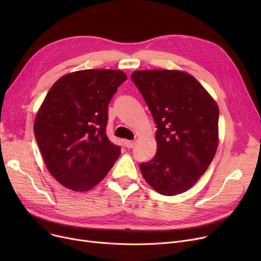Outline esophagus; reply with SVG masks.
<instances>
[{
    "instance_id": "34e87169",
    "label": "esophagus",
    "mask_w": 261,
    "mask_h": 261,
    "mask_svg": "<svg viewBox=\"0 0 261 261\" xmlns=\"http://www.w3.org/2000/svg\"><path fill=\"white\" fill-rule=\"evenodd\" d=\"M125 145H126L127 148L131 149V148H133V147L135 146V142H134V141H126V142H125Z\"/></svg>"
}]
</instances>
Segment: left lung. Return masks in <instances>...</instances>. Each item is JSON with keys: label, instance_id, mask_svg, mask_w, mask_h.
Here are the masks:
<instances>
[{"label": "left lung", "instance_id": "obj_1", "mask_svg": "<svg viewBox=\"0 0 261 261\" xmlns=\"http://www.w3.org/2000/svg\"><path fill=\"white\" fill-rule=\"evenodd\" d=\"M131 80L156 125V153L140 168L159 194H182L201 177L218 146L219 109L199 81L187 73L136 71Z\"/></svg>", "mask_w": 261, "mask_h": 261}]
</instances>
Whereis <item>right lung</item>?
<instances>
[{
	"instance_id": "right-lung-1",
	"label": "right lung",
	"mask_w": 261,
	"mask_h": 261,
	"mask_svg": "<svg viewBox=\"0 0 261 261\" xmlns=\"http://www.w3.org/2000/svg\"><path fill=\"white\" fill-rule=\"evenodd\" d=\"M127 80L121 71L85 70L49 89L35 120V138L50 174L75 191L98 184L120 154L106 133L108 106Z\"/></svg>"
}]
</instances>
